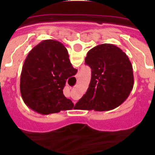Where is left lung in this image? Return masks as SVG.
<instances>
[{"mask_svg": "<svg viewBox=\"0 0 155 155\" xmlns=\"http://www.w3.org/2000/svg\"><path fill=\"white\" fill-rule=\"evenodd\" d=\"M85 64L91 69V81L74 108L103 112L126 101L134 87V74L130 61L120 48L110 43L98 45L87 52Z\"/></svg>", "mask_w": 155, "mask_h": 155, "instance_id": "left-lung-1", "label": "left lung"}]
</instances>
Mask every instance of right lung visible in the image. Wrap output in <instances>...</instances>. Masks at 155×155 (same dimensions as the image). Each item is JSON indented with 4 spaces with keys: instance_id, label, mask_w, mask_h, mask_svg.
<instances>
[{
    "instance_id": "right-lung-1",
    "label": "right lung",
    "mask_w": 155,
    "mask_h": 155,
    "mask_svg": "<svg viewBox=\"0 0 155 155\" xmlns=\"http://www.w3.org/2000/svg\"><path fill=\"white\" fill-rule=\"evenodd\" d=\"M68 50L61 42L46 39L32 48L25 58L20 79V91L25 105L42 115L74 107L63 89L68 78L76 74Z\"/></svg>"
}]
</instances>
